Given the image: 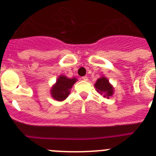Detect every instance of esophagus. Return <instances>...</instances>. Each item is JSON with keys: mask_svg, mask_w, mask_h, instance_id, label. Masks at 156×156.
<instances>
[{"mask_svg": "<svg viewBox=\"0 0 156 156\" xmlns=\"http://www.w3.org/2000/svg\"><path fill=\"white\" fill-rule=\"evenodd\" d=\"M82 80H84V81H87L88 80V77L87 76H83L82 77Z\"/></svg>", "mask_w": 156, "mask_h": 156, "instance_id": "1", "label": "esophagus"}]
</instances>
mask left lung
Listing matches in <instances>:
<instances>
[{"label":"left lung","mask_w":156,"mask_h":156,"mask_svg":"<svg viewBox=\"0 0 156 156\" xmlns=\"http://www.w3.org/2000/svg\"><path fill=\"white\" fill-rule=\"evenodd\" d=\"M94 86L101 94H104L105 98H108L113 94V88H112V85L108 83V80L106 79L105 77L99 78Z\"/></svg>","instance_id":"obj_1"}]
</instances>
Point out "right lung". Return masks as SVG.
Returning a JSON list of instances; mask_svg holds the SVG:
<instances>
[{"instance_id":"obj_1","label":"right lung","mask_w":156,"mask_h":156,"mask_svg":"<svg viewBox=\"0 0 156 156\" xmlns=\"http://www.w3.org/2000/svg\"><path fill=\"white\" fill-rule=\"evenodd\" d=\"M76 81V78L69 79L65 76H60L51 89L52 97L57 101H63L69 94L70 89Z\"/></svg>"}]
</instances>
